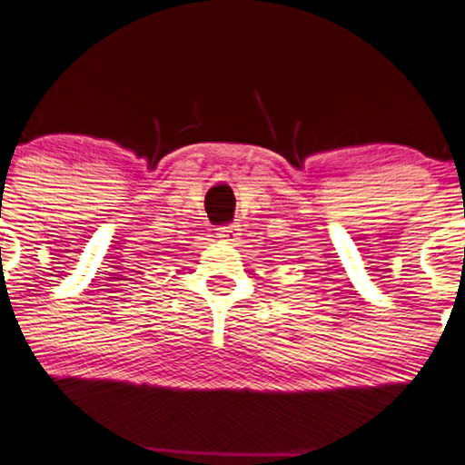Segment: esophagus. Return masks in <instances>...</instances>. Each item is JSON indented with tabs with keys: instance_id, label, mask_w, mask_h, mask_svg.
I'll return each instance as SVG.
<instances>
[{
	"instance_id": "1",
	"label": "esophagus",
	"mask_w": 465,
	"mask_h": 465,
	"mask_svg": "<svg viewBox=\"0 0 465 465\" xmlns=\"http://www.w3.org/2000/svg\"><path fill=\"white\" fill-rule=\"evenodd\" d=\"M240 235V225L235 223H227V225H219L217 227V238L225 240V242H235Z\"/></svg>"
}]
</instances>
